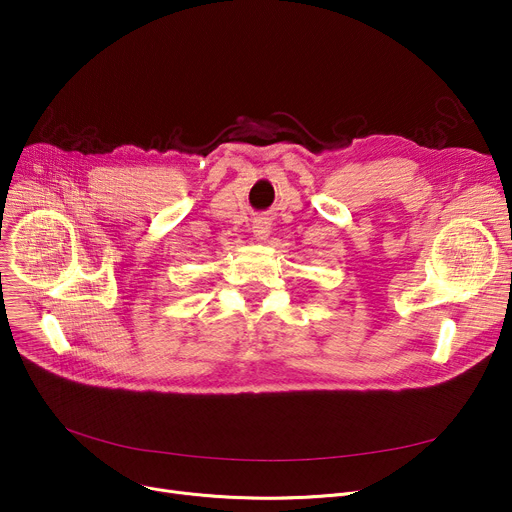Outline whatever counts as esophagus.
I'll return each mask as SVG.
<instances>
[{"label":"esophagus","mask_w":512,"mask_h":512,"mask_svg":"<svg viewBox=\"0 0 512 512\" xmlns=\"http://www.w3.org/2000/svg\"><path fill=\"white\" fill-rule=\"evenodd\" d=\"M253 232H255V236L259 240H265L267 236H270V220H267V218H257L253 222Z\"/></svg>","instance_id":"esophagus-1"}]
</instances>
